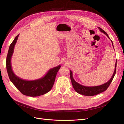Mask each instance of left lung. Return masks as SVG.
Segmentation results:
<instances>
[{
  "instance_id": "8db88e82",
  "label": "left lung",
  "mask_w": 124,
  "mask_h": 124,
  "mask_svg": "<svg viewBox=\"0 0 124 124\" xmlns=\"http://www.w3.org/2000/svg\"><path fill=\"white\" fill-rule=\"evenodd\" d=\"M100 29L101 32L104 33L105 34H106L109 38V37L108 35L104 30L103 29H101L100 27H98ZM113 45V44H112ZM116 66H115V70L114 71V73L112 76V78L108 81V82L105 83L103 85H100V86H95V87H86L83 86V85H81L78 83L76 82L75 80L73 78V75H72V73L71 71H70V78L72 82V86H73L74 90L76 92H78L80 94H82L83 95L85 96H94L98 94H100L101 92H103L105 91H106L109 85H110L111 83L112 82V81L114 78L115 76V74L116 73Z\"/></svg>"
}]
</instances>
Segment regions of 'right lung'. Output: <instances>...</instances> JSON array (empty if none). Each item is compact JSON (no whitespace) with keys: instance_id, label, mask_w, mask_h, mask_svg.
<instances>
[{"instance_id":"1","label":"right lung","mask_w":124,"mask_h":124,"mask_svg":"<svg viewBox=\"0 0 124 124\" xmlns=\"http://www.w3.org/2000/svg\"><path fill=\"white\" fill-rule=\"evenodd\" d=\"M18 36L19 34L17 35L11 44L7 56L6 68L9 78L17 89L23 95L34 97L45 94L50 91L53 87L55 78L61 66L50 69L44 78L37 80H25L16 76L12 69L11 59Z\"/></svg>"}]
</instances>
